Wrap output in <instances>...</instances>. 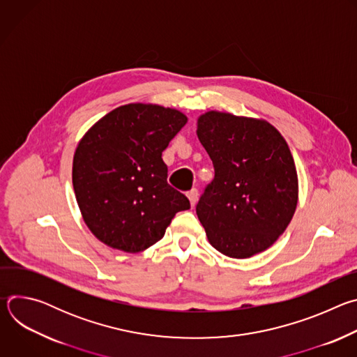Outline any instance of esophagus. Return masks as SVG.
Listing matches in <instances>:
<instances>
[{
    "instance_id": "obj_1",
    "label": "esophagus",
    "mask_w": 357,
    "mask_h": 357,
    "mask_svg": "<svg viewBox=\"0 0 357 357\" xmlns=\"http://www.w3.org/2000/svg\"><path fill=\"white\" fill-rule=\"evenodd\" d=\"M197 196H199L197 189H192V190L188 192V199H189V202H190V206H192V208L197 203Z\"/></svg>"
}]
</instances>
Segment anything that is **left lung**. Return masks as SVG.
<instances>
[{"instance_id": "1", "label": "left lung", "mask_w": 357, "mask_h": 357, "mask_svg": "<svg viewBox=\"0 0 357 357\" xmlns=\"http://www.w3.org/2000/svg\"><path fill=\"white\" fill-rule=\"evenodd\" d=\"M196 134L215 167V179L196 206L209 243L231 259L267 250L298 203L287 141L267 120L216 110L199 116Z\"/></svg>"}]
</instances>
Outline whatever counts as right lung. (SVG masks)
<instances>
[{
  "mask_svg": "<svg viewBox=\"0 0 357 357\" xmlns=\"http://www.w3.org/2000/svg\"><path fill=\"white\" fill-rule=\"evenodd\" d=\"M188 117L160 105L130 103L94 123L79 141L72 181L82 218L106 245L139 252L190 208L167 183L162 151Z\"/></svg>",
  "mask_w": 357,
  "mask_h": 357,
  "instance_id": "1",
  "label": "right lung"
}]
</instances>
